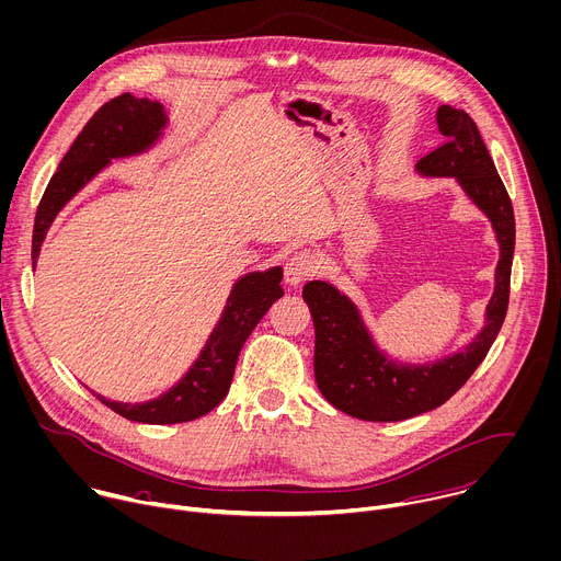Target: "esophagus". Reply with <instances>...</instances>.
I'll list each match as a JSON object with an SVG mask.
<instances>
[{
    "mask_svg": "<svg viewBox=\"0 0 561 561\" xmlns=\"http://www.w3.org/2000/svg\"><path fill=\"white\" fill-rule=\"evenodd\" d=\"M317 268H319V262L312 253H308V251L297 253L284 266V282H286V286L297 288L304 279H308L312 273H317Z\"/></svg>",
    "mask_w": 561,
    "mask_h": 561,
    "instance_id": "1",
    "label": "esophagus"
}]
</instances>
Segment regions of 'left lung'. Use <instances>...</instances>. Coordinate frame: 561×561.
Here are the masks:
<instances>
[{
    "instance_id": "1",
    "label": "left lung",
    "mask_w": 561,
    "mask_h": 561,
    "mask_svg": "<svg viewBox=\"0 0 561 561\" xmlns=\"http://www.w3.org/2000/svg\"><path fill=\"white\" fill-rule=\"evenodd\" d=\"M438 129L447 138L416 162L423 178H454L482 211L495 233L500 260L482 330L458 352L427 363L390 356L369 332L358 306L332 284L314 279L304 286V301L314 323V381L323 399L347 416L371 423H397L449 401L484 360L508 306L515 218L478 125L465 110L440 105Z\"/></svg>"
}]
</instances>
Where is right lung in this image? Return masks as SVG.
Listing matches in <instances>:
<instances>
[{
	"mask_svg": "<svg viewBox=\"0 0 561 561\" xmlns=\"http://www.w3.org/2000/svg\"><path fill=\"white\" fill-rule=\"evenodd\" d=\"M169 125L167 112L158 101L121 94L105 103L77 136L57 173L50 178L39 203L33 233V268L37 266L42 244L59 211L101 173L112 160L131 158L149 151ZM282 266L242 275L227 299L220 321L211 330L205 347L184 377L158 399L145 403H121L94 394L112 412L134 423L173 425L190 423L209 414L229 394L238 354L268 312L284 295Z\"/></svg>",
	"mask_w": 561,
	"mask_h": 561,
	"instance_id": "obj_1",
	"label": "right lung"
}]
</instances>
